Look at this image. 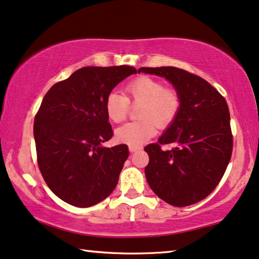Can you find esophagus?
<instances>
[{"mask_svg": "<svg viewBox=\"0 0 259 259\" xmlns=\"http://www.w3.org/2000/svg\"><path fill=\"white\" fill-rule=\"evenodd\" d=\"M130 152L131 153H134V152H137V151H140L141 149V146H133V145H130Z\"/></svg>", "mask_w": 259, "mask_h": 259, "instance_id": "34e87169", "label": "esophagus"}]
</instances>
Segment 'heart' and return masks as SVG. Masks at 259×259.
Instances as JSON below:
<instances>
[{"label": "heart", "mask_w": 259, "mask_h": 259, "mask_svg": "<svg viewBox=\"0 0 259 259\" xmlns=\"http://www.w3.org/2000/svg\"><path fill=\"white\" fill-rule=\"evenodd\" d=\"M126 96L110 92L105 99V112L113 122L125 120L130 112V103L139 105L138 118L115 131V139L122 144L141 145L156 133L157 126L167 128L181 110V98L173 89L164 88L160 80L140 76L131 80L125 88Z\"/></svg>", "instance_id": "heart-1"}]
</instances>
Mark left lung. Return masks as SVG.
<instances>
[{
	"mask_svg": "<svg viewBox=\"0 0 259 259\" xmlns=\"http://www.w3.org/2000/svg\"><path fill=\"white\" fill-rule=\"evenodd\" d=\"M138 72L164 77L181 98L174 122L155 144L145 147L151 189L174 207H187L208 196L223 178L232 153L229 107L203 78L174 66L140 67ZM164 144H173L168 151Z\"/></svg>",
	"mask_w": 259,
	"mask_h": 259,
	"instance_id": "1",
	"label": "left lung"
}]
</instances>
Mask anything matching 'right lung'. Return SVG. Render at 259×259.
Here are the masks:
<instances>
[{
	"mask_svg": "<svg viewBox=\"0 0 259 259\" xmlns=\"http://www.w3.org/2000/svg\"><path fill=\"white\" fill-rule=\"evenodd\" d=\"M133 66H85L47 92L33 122L37 163L52 193L86 208L113 192L128 157L127 145L103 147L113 137L105 99Z\"/></svg>",
	"mask_w": 259,
	"mask_h": 259,
	"instance_id": "obj_1",
	"label": "right lung"
}]
</instances>
